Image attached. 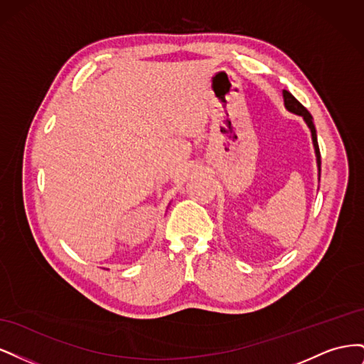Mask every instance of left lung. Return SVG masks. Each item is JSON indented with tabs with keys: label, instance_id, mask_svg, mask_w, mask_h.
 <instances>
[{
	"label": "left lung",
	"instance_id": "1",
	"mask_svg": "<svg viewBox=\"0 0 364 364\" xmlns=\"http://www.w3.org/2000/svg\"><path fill=\"white\" fill-rule=\"evenodd\" d=\"M282 97H284V106L287 109L289 112L296 114L304 118L305 124L308 126L311 132V139H313V146H314V153H316V162H317V176H318V181H321V151H318V144H317V135H316V127L313 123V117L311 114L306 111V109L296 100V98L289 92V91H282Z\"/></svg>",
	"mask_w": 364,
	"mask_h": 364
}]
</instances>
